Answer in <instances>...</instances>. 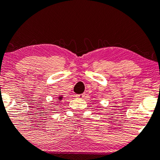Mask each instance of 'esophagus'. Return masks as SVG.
Masks as SVG:
<instances>
[{
	"label": "esophagus",
	"mask_w": 160,
	"mask_h": 160,
	"mask_svg": "<svg viewBox=\"0 0 160 160\" xmlns=\"http://www.w3.org/2000/svg\"><path fill=\"white\" fill-rule=\"evenodd\" d=\"M76 97L78 98H83L85 97V94H76Z\"/></svg>",
	"instance_id": "34e87169"
}]
</instances>
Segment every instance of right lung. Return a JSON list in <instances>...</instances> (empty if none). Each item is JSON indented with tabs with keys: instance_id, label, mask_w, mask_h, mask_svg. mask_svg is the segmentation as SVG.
Wrapping results in <instances>:
<instances>
[{
	"instance_id": "1",
	"label": "right lung",
	"mask_w": 160,
	"mask_h": 160,
	"mask_svg": "<svg viewBox=\"0 0 160 160\" xmlns=\"http://www.w3.org/2000/svg\"><path fill=\"white\" fill-rule=\"evenodd\" d=\"M62 96L58 97V100H62Z\"/></svg>"
}]
</instances>
